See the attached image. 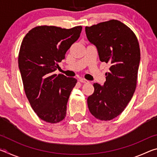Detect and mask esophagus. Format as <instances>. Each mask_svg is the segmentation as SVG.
Here are the masks:
<instances>
[{
	"instance_id": "34e87169",
	"label": "esophagus",
	"mask_w": 157,
	"mask_h": 157,
	"mask_svg": "<svg viewBox=\"0 0 157 157\" xmlns=\"http://www.w3.org/2000/svg\"><path fill=\"white\" fill-rule=\"evenodd\" d=\"M79 82H80L81 83H88V82H89L88 80H86V79H83V78L79 79Z\"/></svg>"
}]
</instances>
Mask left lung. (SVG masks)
Wrapping results in <instances>:
<instances>
[{"instance_id":"left-lung-1","label":"left lung","mask_w":157,"mask_h":157,"mask_svg":"<svg viewBox=\"0 0 157 157\" xmlns=\"http://www.w3.org/2000/svg\"><path fill=\"white\" fill-rule=\"evenodd\" d=\"M89 42L96 47L100 62L109 63L104 85L94 83L87 98L90 112L101 121H110L123 112L136 87L140 59L135 34L118 20L85 28Z\"/></svg>"}]
</instances>
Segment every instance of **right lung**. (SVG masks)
<instances>
[{
  "label": "right lung",
  "mask_w": 157,
  "mask_h": 157,
  "mask_svg": "<svg viewBox=\"0 0 157 157\" xmlns=\"http://www.w3.org/2000/svg\"><path fill=\"white\" fill-rule=\"evenodd\" d=\"M82 29L38 26L29 31L21 43L18 62L25 95L36 115L48 123H59L66 116L77 79L57 75L55 71Z\"/></svg>",
  "instance_id": "1"
}]
</instances>
